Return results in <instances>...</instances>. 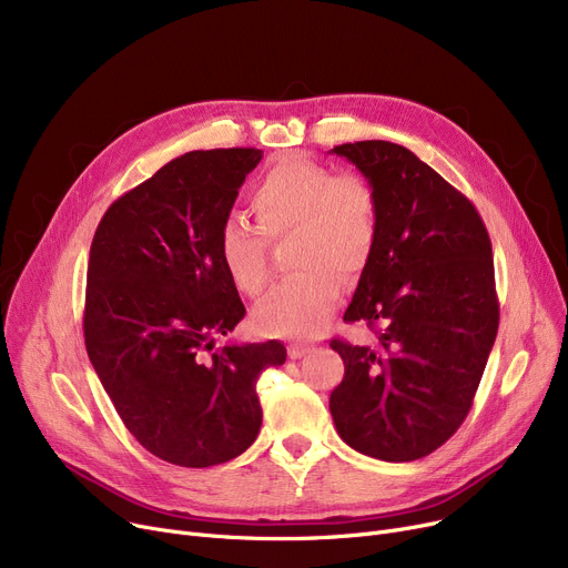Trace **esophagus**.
<instances>
[{"mask_svg": "<svg viewBox=\"0 0 568 568\" xmlns=\"http://www.w3.org/2000/svg\"><path fill=\"white\" fill-rule=\"evenodd\" d=\"M308 352H311V347H308V345H300V343H292V345L287 347L290 359H302V356H306Z\"/></svg>", "mask_w": 568, "mask_h": 568, "instance_id": "34e87169", "label": "esophagus"}]
</instances>
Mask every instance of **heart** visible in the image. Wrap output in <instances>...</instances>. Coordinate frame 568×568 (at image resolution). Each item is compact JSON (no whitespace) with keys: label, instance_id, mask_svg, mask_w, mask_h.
<instances>
[{"label":"heart","instance_id":"1","mask_svg":"<svg viewBox=\"0 0 568 568\" xmlns=\"http://www.w3.org/2000/svg\"><path fill=\"white\" fill-rule=\"evenodd\" d=\"M260 230L268 239L296 234L294 266L300 274L268 292L253 311L260 334L313 338L332 320L341 302V281L368 264L377 216L368 184L359 176L302 156L276 161L251 195ZM219 257L230 283L248 296L264 290L266 239L246 221L227 219L219 232Z\"/></svg>","mask_w":568,"mask_h":568}]
</instances>
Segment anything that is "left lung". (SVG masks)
Segmentation results:
<instances>
[{"label":"left lung","mask_w":568,"mask_h":568,"mask_svg":"<svg viewBox=\"0 0 568 568\" xmlns=\"http://www.w3.org/2000/svg\"><path fill=\"white\" fill-rule=\"evenodd\" d=\"M332 154L373 189L375 248L343 320L364 322L377 343L332 341L345 375L329 409L354 452L419 460L465 422L497 336L490 236L474 204L409 149L364 140Z\"/></svg>","instance_id":"left-lung-1"}]
</instances>
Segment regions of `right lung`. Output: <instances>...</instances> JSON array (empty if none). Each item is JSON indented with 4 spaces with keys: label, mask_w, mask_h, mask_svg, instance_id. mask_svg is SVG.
<instances>
[{
    "label": "right lung",
    "mask_w": 568,
    "mask_h": 568,
    "mask_svg": "<svg viewBox=\"0 0 568 568\" xmlns=\"http://www.w3.org/2000/svg\"><path fill=\"white\" fill-rule=\"evenodd\" d=\"M260 149H209L165 163L110 204L87 266L84 345L131 435L179 467L244 454L262 426L255 384L285 364V345L227 343L244 320L219 257Z\"/></svg>",
    "instance_id": "1"
}]
</instances>
